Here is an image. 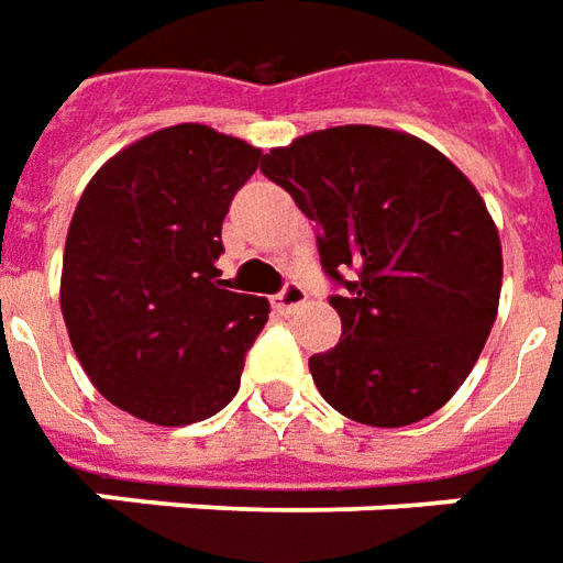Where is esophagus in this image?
<instances>
[{
	"label": "esophagus",
	"instance_id": "obj_1",
	"mask_svg": "<svg viewBox=\"0 0 563 563\" xmlns=\"http://www.w3.org/2000/svg\"><path fill=\"white\" fill-rule=\"evenodd\" d=\"M271 305L280 310V313H292V310H298L301 305H308V289L295 280L286 283L280 292L271 298Z\"/></svg>",
	"mask_w": 563,
	"mask_h": 563
}]
</instances>
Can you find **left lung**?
<instances>
[{
  "label": "left lung",
  "instance_id": "left-lung-1",
  "mask_svg": "<svg viewBox=\"0 0 563 563\" xmlns=\"http://www.w3.org/2000/svg\"><path fill=\"white\" fill-rule=\"evenodd\" d=\"M262 173L320 228L341 341L310 356L322 399L368 427H408L460 390L497 320L503 250L485 200L418 136L341 124L271 148ZM361 277L344 282L340 271Z\"/></svg>",
  "mask_w": 563,
  "mask_h": 563
}]
</instances>
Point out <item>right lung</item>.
<instances>
[{"label":"right lung","mask_w":563,"mask_h":563,"mask_svg":"<svg viewBox=\"0 0 563 563\" xmlns=\"http://www.w3.org/2000/svg\"><path fill=\"white\" fill-rule=\"evenodd\" d=\"M262 148L207 124L136 140L93 173L66 234L60 310L106 399L158 427L222 411L268 298L222 289V219Z\"/></svg>","instance_id":"obj_1"}]
</instances>
